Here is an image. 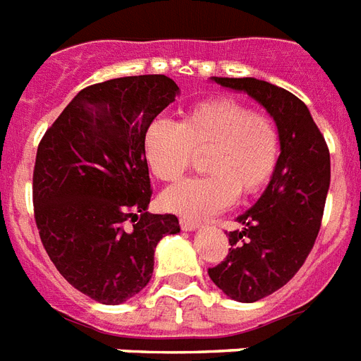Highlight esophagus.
Instances as JSON below:
<instances>
[{"label": "esophagus", "instance_id": "esophagus-1", "mask_svg": "<svg viewBox=\"0 0 361 361\" xmlns=\"http://www.w3.org/2000/svg\"><path fill=\"white\" fill-rule=\"evenodd\" d=\"M180 227H183V231H195V229H199V224H195V221H190V220H180Z\"/></svg>", "mask_w": 361, "mask_h": 361}]
</instances>
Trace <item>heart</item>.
<instances>
[{
    "label": "heart",
    "mask_w": 361,
    "mask_h": 361,
    "mask_svg": "<svg viewBox=\"0 0 361 361\" xmlns=\"http://www.w3.org/2000/svg\"><path fill=\"white\" fill-rule=\"evenodd\" d=\"M203 152L209 175L166 190L160 195L164 210L204 220L227 209L236 195L261 192L278 166V126L240 100L216 97L194 104L177 125L152 121L143 135L147 166L162 183H177Z\"/></svg>",
    "instance_id": "1"
}]
</instances>
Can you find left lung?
I'll use <instances>...</instances> for the list:
<instances>
[{
    "mask_svg": "<svg viewBox=\"0 0 361 361\" xmlns=\"http://www.w3.org/2000/svg\"><path fill=\"white\" fill-rule=\"evenodd\" d=\"M267 109L279 132V158L257 203L236 218L229 253L210 279L224 295L252 304L281 289L300 270L321 229L330 188V152L310 109L295 94L255 78H216Z\"/></svg>",
    "mask_w": 361,
    "mask_h": 361,
    "instance_id": "obj_1",
    "label": "left lung"
}]
</instances>
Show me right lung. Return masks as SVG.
<instances>
[{"instance_id": "obj_1", "label": "right lung", "mask_w": 361, "mask_h": 361, "mask_svg": "<svg viewBox=\"0 0 361 361\" xmlns=\"http://www.w3.org/2000/svg\"><path fill=\"white\" fill-rule=\"evenodd\" d=\"M178 94L164 74L82 89L46 130L33 171L35 221L48 257L89 298L117 305L152 276L154 250L180 231L151 214L143 135Z\"/></svg>"}]
</instances>
